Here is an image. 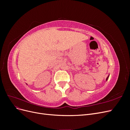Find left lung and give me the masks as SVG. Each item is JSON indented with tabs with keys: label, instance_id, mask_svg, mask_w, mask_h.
I'll use <instances>...</instances> for the list:
<instances>
[{
	"label": "left lung",
	"instance_id": "left-lung-1",
	"mask_svg": "<svg viewBox=\"0 0 130 130\" xmlns=\"http://www.w3.org/2000/svg\"><path fill=\"white\" fill-rule=\"evenodd\" d=\"M108 77H109V75H108V76H107V78H106V81H107V80H108Z\"/></svg>",
	"mask_w": 130,
	"mask_h": 130
}]
</instances>
